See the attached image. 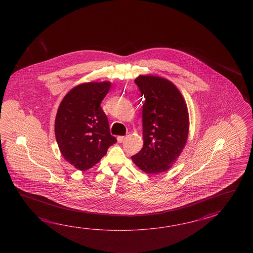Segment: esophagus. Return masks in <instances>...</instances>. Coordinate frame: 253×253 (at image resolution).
Segmentation results:
<instances>
[{"mask_svg": "<svg viewBox=\"0 0 253 253\" xmlns=\"http://www.w3.org/2000/svg\"><path fill=\"white\" fill-rule=\"evenodd\" d=\"M125 139H126V136H125V135H119V136H118V142H119V143H123Z\"/></svg>", "mask_w": 253, "mask_h": 253, "instance_id": "1", "label": "esophagus"}]
</instances>
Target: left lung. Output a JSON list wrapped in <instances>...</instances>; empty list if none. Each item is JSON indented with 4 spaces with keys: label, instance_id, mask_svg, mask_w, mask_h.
<instances>
[{
    "label": "left lung",
    "instance_id": "left-lung-1",
    "mask_svg": "<svg viewBox=\"0 0 253 253\" xmlns=\"http://www.w3.org/2000/svg\"><path fill=\"white\" fill-rule=\"evenodd\" d=\"M134 82L145 97L143 148L132 161L150 174L166 172L177 161L189 134V113L182 93L159 76L139 75Z\"/></svg>",
    "mask_w": 253,
    "mask_h": 253
}]
</instances>
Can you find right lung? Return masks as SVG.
Returning <instances> with one entry per match:
<instances>
[{
    "label": "right lung",
    "mask_w": 253,
    "mask_h": 253,
    "mask_svg": "<svg viewBox=\"0 0 253 253\" xmlns=\"http://www.w3.org/2000/svg\"><path fill=\"white\" fill-rule=\"evenodd\" d=\"M110 81L81 83L68 92L55 119V136L65 160L81 171L94 167L117 139L100 107Z\"/></svg>",
    "instance_id": "right-lung-1"
}]
</instances>
